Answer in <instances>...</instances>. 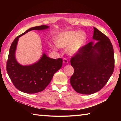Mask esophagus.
Listing matches in <instances>:
<instances>
[{
  "instance_id": "34e87169",
  "label": "esophagus",
  "mask_w": 121,
  "mask_h": 121,
  "mask_svg": "<svg viewBox=\"0 0 121 121\" xmlns=\"http://www.w3.org/2000/svg\"><path fill=\"white\" fill-rule=\"evenodd\" d=\"M63 62L64 63H68V61L67 60V58H63Z\"/></svg>"
}]
</instances>
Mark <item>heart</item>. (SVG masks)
Segmentation results:
<instances>
[{
    "label": "heart",
    "instance_id": "1",
    "mask_svg": "<svg viewBox=\"0 0 121 121\" xmlns=\"http://www.w3.org/2000/svg\"><path fill=\"white\" fill-rule=\"evenodd\" d=\"M86 42V35L81 31H67L59 33L54 38V42L59 48L68 47L67 53L70 56H75L79 52ZM52 48L55 49L54 46Z\"/></svg>",
    "mask_w": 121,
    "mask_h": 121
}]
</instances>
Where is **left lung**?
Returning a JSON list of instances; mask_svg holds the SVG:
<instances>
[{
    "label": "left lung",
    "mask_w": 121,
    "mask_h": 121,
    "mask_svg": "<svg viewBox=\"0 0 121 121\" xmlns=\"http://www.w3.org/2000/svg\"><path fill=\"white\" fill-rule=\"evenodd\" d=\"M93 39L71 59L74 69L70 82L77 92L91 95L99 91L109 80L114 69L113 47L107 36L94 27Z\"/></svg>",
    "instance_id": "left-lung-1"
}]
</instances>
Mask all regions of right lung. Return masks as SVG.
<instances>
[{"label":"right lung","instance_id":"add662e5","mask_svg":"<svg viewBox=\"0 0 121 121\" xmlns=\"http://www.w3.org/2000/svg\"><path fill=\"white\" fill-rule=\"evenodd\" d=\"M49 27L42 25L29 29L16 37L11 44L7 61V72L16 89L24 93L31 94L43 91L51 82L54 73L62 67V59L50 58L45 53L37 62L30 65H21L15 58L16 47L20 37L31 30H43Z\"/></svg>","mask_w":121,"mask_h":121}]
</instances>
